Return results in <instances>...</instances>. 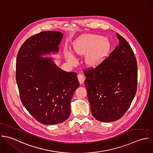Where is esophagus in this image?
<instances>
[{"instance_id":"34e87169","label":"esophagus","mask_w":153,"mask_h":153,"mask_svg":"<svg viewBox=\"0 0 153 153\" xmlns=\"http://www.w3.org/2000/svg\"><path fill=\"white\" fill-rule=\"evenodd\" d=\"M77 77H78V79H79L80 84V85L83 84L84 82H85V78L84 76L82 75V74H79L77 76Z\"/></svg>"}]
</instances>
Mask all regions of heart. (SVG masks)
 Wrapping results in <instances>:
<instances>
[{
	"label": "heart",
	"mask_w": 153,
	"mask_h": 153,
	"mask_svg": "<svg viewBox=\"0 0 153 153\" xmlns=\"http://www.w3.org/2000/svg\"><path fill=\"white\" fill-rule=\"evenodd\" d=\"M74 51L78 55L85 56V61L90 67H96L106 59L110 51L111 44L109 40L102 36L87 34L81 36L73 44ZM67 59L74 62L76 59L69 53Z\"/></svg>",
	"instance_id": "1"
}]
</instances>
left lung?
<instances>
[{
	"label": "left lung",
	"instance_id": "8db88e82",
	"mask_svg": "<svg viewBox=\"0 0 153 153\" xmlns=\"http://www.w3.org/2000/svg\"><path fill=\"white\" fill-rule=\"evenodd\" d=\"M119 45L93 69L83 71L88 98L94 118L115 121L129 108L137 91V64L128 42L117 33Z\"/></svg>",
	"mask_w": 153,
	"mask_h": 153
}]
</instances>
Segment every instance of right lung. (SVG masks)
Returning <instances> with one entry per match:
<instances>
[{"label":"right lung","mask_w":153,"mask_h":153,"mask_svg":"<svg viewBox=\"0 0 153 153\" xmlns=\"http://www.w3.org/2000/svg\"><path fill=\"white\" fill-rule=\"evenodd\" d=\"M63 34L41 32L28 38L16 58V79L22 104L31 115L45 125L65 121L70 102L79 86L77 74L60 68L51 57L59 51Z\"/></svg>","instance_id":"obj_1"}]
</instances>
